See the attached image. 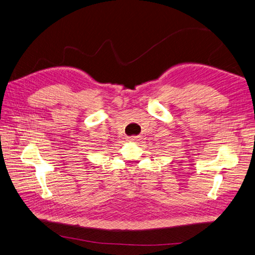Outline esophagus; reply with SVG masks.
I'll list each match as a JSON object with an SVG mask.
<instances>
[{"label": "esophagus", "instance_id": "1", "mask_svg": "<svg viewBox=\"0 0 255 255\" xmlns=\"http://www.w3.org/2000/svg\"><path fill=\"white\" fill-rule=\"evenodd\" d=\"M135 140H137V137H133V135H132V137L128 138V141H135Z\"/></svg>", "mask_w": 255, "mask_h": 255}]
</instances>
